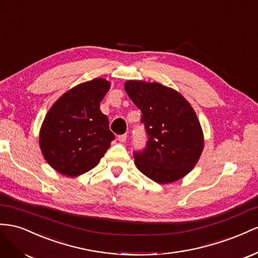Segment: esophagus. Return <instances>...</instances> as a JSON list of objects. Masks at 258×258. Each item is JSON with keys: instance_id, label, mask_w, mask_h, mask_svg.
<instances>
[{"instance_id": "34e87169", "label": "esophagus", "mask_w": 258, "mask_h": 258, "mask_svg": "<svg viewBox=\"0 0 258 258\" xmlns=\"http://www.w3.org/2000/svg\"><path fill=\"white\" fill-rule=\"evenodd\" d=\"M126 138H127V135H126V134L119 135V136H117V141H119L120 143H124L125 141H126Z\"/></svg>"}]
</instances>
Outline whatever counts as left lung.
<instances>
[{
	"label": "left lung",
	"mask_w": 258,
	"mask_h": 258,
	"mask_svg": "<svg viewBox=\"0 0 258 258\" xmlns=\"http://www.w3.org/2000/svg\"><path fill=\"white\" fill-rule=\"evenodd\" d=\"M125 92L141 109L148 143L135 152V165L158 183L179 180L192 170L204 148V136L189 101L158 82L126 81Z\"/></svg>",
	"instance_id": "1"
}]
</instances>
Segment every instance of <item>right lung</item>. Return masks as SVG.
I'll list each match as a JSON object with an SVG mask.
<instances>
[{"label":"right lung","mask_w":258,"mask_h":258,"mask_svg":"<svg viewBox=\"0 0 258 258\" xmlns=\"http://www.w3.org/2000/svg\"><path fill=\"white\" fill-rule=\"evenodd\" d=\"M110 82L96 78L78 84L58 98L41 125L39 143L44 159L68 177L96 166L114 139L100 101Z\"/></svg>","instance_id":"obj_1"}]
</instances>
